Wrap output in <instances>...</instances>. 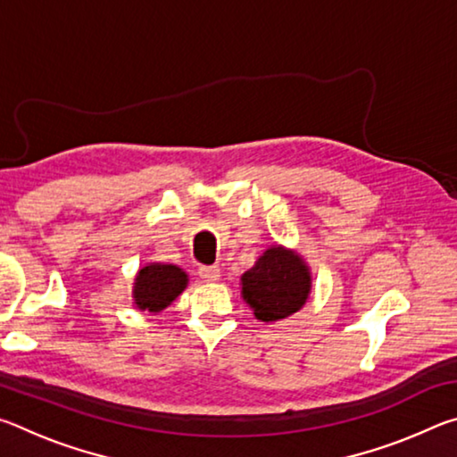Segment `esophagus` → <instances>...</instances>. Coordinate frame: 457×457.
<instances>
[{
    "instance_id": "esophagus-1",
    "label": "esophagus",
    "mask_w": 457,
    "mask_h": 457,
    "mask_svg": "<svg viewBox=\"0 0 457 457\" xmlns=\"http://www.w3.org/2000/svg\"><path fill=\"white\" fill-rule=\"evenodd\" d=\"M197 274L204 282H218L220 280V268L218 266H201Z\"/></svg>"
}]
</instances>
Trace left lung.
Listing matches in <instances>:
<instances>
[{
	"mask_svg": "<svg viewBox=\"0 0 457 457\" xmlns=\"http://www.w3.org/2000/svg\"><path fill=\"white\" fill-rule=\"evenodd\" d=\"M244 303L262 322H278L298 312L312 290L311 266L296 250L282 244L262 252L256 264L239 278Z\"/></svg>",
	"mask_w": 457,
	"mask_h": 457,
	"instance_id": "left-lung-1",
	"label": "left lung"
}]
</instances>
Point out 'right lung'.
I'll return each mask as SVG.
<instances>
[{
  "mask_svg": "<svg viewBox=\"0 0 457 457\" xmlns=\"http://www.w3.org/2000/svg\"><path fill=\"white\" fill-rule=\"evenodd\" d=\"M187 284L189 276L183 268L151 262V264L138 270L135 276L133 304L141 312L159 314L175 303L177 296L187 288Z\"/></svg>",
  "mask_w": 457,
  "mask_h": 457,
  "instance_id": "add662e5",
  "label": "right lung"
}]
</instances>
